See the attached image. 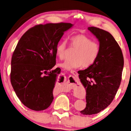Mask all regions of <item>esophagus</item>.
I'll use <instances>...</instances> for the list:
<instances>
[{"mask_svg":"<svg viewBox=\"0 0 131 131\" xmlns=\"http://www.w3.org/2000/svg\"><path fill=\"white\" fill-rule=\"evenodd\" d=\"M71 74H72L74 76H77V72L75 71H71ZM78 83L77 81H75V83H74L75 84H76Z\"/></svg>","mask_w":131,"mask_h":131,"instance_id":"esophagus-1","label":"esophagus"}]
</instances>
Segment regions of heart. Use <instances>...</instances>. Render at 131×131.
Segmentation results:
<instances>
[{"label": "heart", "mask_w": 131, "mask_h": 131, "mask_svg": "<svg viewBox=\"0 0 131 131\" xmlns=\"http://www.w3.org/2000/svg\"><path fill=\"white\" fill-rule=\"evenodd\" d=\"M71 47L77 49L73 60H68L59 64L60 67L68 71L77 69L83 66L90 67L97 60L100 52V47L98 43L93 41L90 38L83 34H78L71 37ZM67 43L62 41L57 45L56 53L60 60L65 58Z\"/></svg>", "instance_id": "obj_1"}]
</instances>
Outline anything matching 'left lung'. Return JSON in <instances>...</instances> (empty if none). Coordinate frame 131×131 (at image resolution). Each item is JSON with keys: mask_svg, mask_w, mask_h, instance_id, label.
I'll return each mask as SVG.
<instances>
[{"mask_svg": "<svg viewBox=\"0 0 131 131\" xmlns=\"http://www.w3.org/2000/svg\"><path fill=\"white\" fill-rule=\"evenodd\" d=\"M88 30L100 42V52L92 66L80 71L79 78L86 91V107L81 113H99L111 104L120 87L124 66L122 51L111 33L95 27Z\"/></svg>", "mask_w": 131, "mask_h": 131, "instance_id": "obj_1", "label": "left lung"}]
</instances>
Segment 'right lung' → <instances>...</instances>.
<instances>
[{
	"label": "right lung",
	"instance_id": "add662e5",
	"mask_svg": "<svg viewBox=\"0 0 131 131\" xmlns=\"http://www.w3.org/2000/svg\"><path fill=\"white\" fill-rule=\"evenodd\" d=\"M69 23L38 25L20 38L11 59V83L25 106L35 111L49 107L60 73L56 64V48Z\"/></svg>",
	"mask_w": 131,
	"mask_h": 131
}]
</instances>
